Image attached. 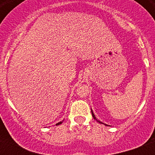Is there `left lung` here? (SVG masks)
I'll return each instance as SVG.
<instances>
[{"mask_svg": "<svg viewBox=\"0 0 155 155\" xmlns=\"http://www.w3.org/2000/svg\"><path fill=\"white\" fill-rule=\"evenodd\" d=\"M91 112H92V117H93V118H94L95 120H97V122L101 123V124H104V125H106V124H104V123L102 122V121H101V120H98V119H97V117H96V116H95V114H94V113H93V112H92V108H91Z\"/></svg>", "mask_w": 155, "mask_h": 155, "instance_id": "8db88e82", "label": "left lung"}]
</instances>
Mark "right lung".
Instances as JSON below:
<instances>
[{
    "mask_svg": "<svg viewBox=\"0 0 155 155\" xmlns=\"http://www.w3.org/2000/svg\"><path fill=\"white\" fill-rule=\"evenodd\" d=\"M63 120H62V121H60V122L57 123V124H56V125H60V124H62V123H63Z\"/></svg>",
    "mask_w": 155,
    "mask_h": 155,
    "instance_id": "obj_1",
    "label": "right lung"
}]
</instances>
